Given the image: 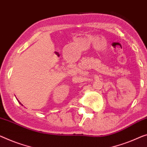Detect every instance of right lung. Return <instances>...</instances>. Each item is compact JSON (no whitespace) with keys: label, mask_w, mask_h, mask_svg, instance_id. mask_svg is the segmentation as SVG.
<instances>
[{"label":"right lung","mask_w":147,"mask_h":147,"mask_svg":"<svg viewBox=\"0 0 147 147\" xmlns=\"http://www.w3.org/2000/svg\"><path fill=\"white\" fill-rule=\"evenodd\" d=\"M18 102H19V103H20V104L21 105H22V104H21V103H20V101H18Z\"/></svg>","instance_id":"add662e5"}]
</instances>
